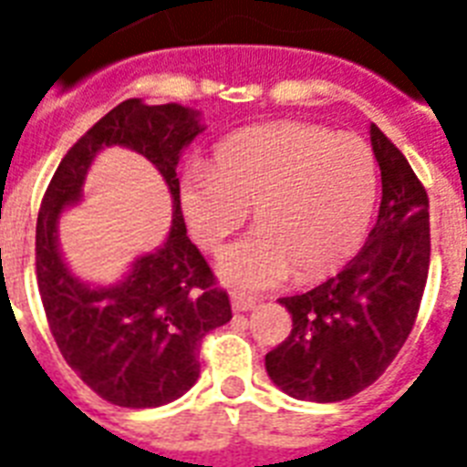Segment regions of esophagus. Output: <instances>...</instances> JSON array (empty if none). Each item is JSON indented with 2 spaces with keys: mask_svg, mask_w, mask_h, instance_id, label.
Instances as JSON below:
<instances>
[{
  "mask_svg": "<svg viewBox=\"0 0 467 467\" xmlns=\"http://www.w3.org/2000/svg\"><path fill=\"white\" fill-rule=\"evenodd\" d=\"M253 306H255V299L248 297V295H231V309L236 314L251 312Z\"/></svg>",
  "mask_w": 467,
  "mask_h": 467,
  "instance_id": "obj_1",
  "label": "esophagus"
}]
</instances>
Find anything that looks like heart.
<instances>
[{"label":"heart","instance_id":"obj_1","mask_svg":"<svg viewBox=\"0 0 467 467\" xmlns=\"http://www.w3.org/2000/svg\"><path fill=\"white\" fill-rule=\"evenodd\" d=\"M375 197V158L360 136L297 121L231 136L216 150V168L194 162L180 184L184 219L207 251L255 209L258 231L216 263L223 283L244 290L277 287L295 270L328 273L363 238Z\"/></svg>","mask_w":467,"mask_h":467}]
</instances>
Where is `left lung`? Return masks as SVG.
I'll list each match as a JSON object with an SVG mask.
<instances>
[{
  "label": "left lung",
  "instance_id": "left-lung-1",
  "mask_svg": "<svg viewBox=\"0 0 467 467\" xmlns=\"http://www.w3.org/2000/svg\"><path fill=\"white\" fill-rule=\"evenodd\" d=\"M378 222L353 260L319 287L283 297L292 331L265 356L270 380L306 402H341L380 378L417 319L429 275V197L400 148L375 124Z\"/></svg>",
  "mask_w": 467,
  "mask_h": 467
}]
</instances>
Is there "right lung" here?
Masks as SVG:
<instances>
[{
    "mask_svg": "<svg viewBox=\"0 0 467 467\" xmlns=\"http://www.w3.org/2000/svg\"><path fill=\"white\" fill-rule=\"evenodd\" d=\"M202 131L200 111L190 107L126 99L67 150L38 212L36 275L53 338L82 382L119 407L148 410L182 397L200 378L202 338L231 319L229 295L216 287L180 209L177 162ZM109 145L154 162L173 194V226L163 245L134 261L119 284L89 285L64 263L57 223L78 203L96 153Z\"/></svg>",
    "mask_w": 467,
    "mask_h": 467,
    "instance_id": "obj_1",
    "label": "right lung"
}]
</instances>
